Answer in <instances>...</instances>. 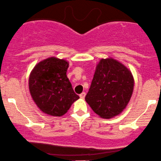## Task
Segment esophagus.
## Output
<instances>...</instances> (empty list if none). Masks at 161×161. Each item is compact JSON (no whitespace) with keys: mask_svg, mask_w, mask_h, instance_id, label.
Listing matches in <instances>:
<instances>
[{"mask_svg":"<svg viewBox=\"0 0 161 161\" xmlns=\"http://www.w3.org/2000/svg\"><path fill=\"white\" fill-rule=\"evenodd\" d=\"M85 96H86V93L85 92H83L82 93H80V97L81 99H84L85 98Z\"/></svg>","mask_w":161,"mask_h":161,"instance_id":"34e87169","label":"esophagus"}]
</instances>
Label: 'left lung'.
<instances>
[{"instance_id":"1","label":"left lung","mask_w":161,"mask_h":161,"mask_svg":"<svg viewBox=\"0 0 161 161\" xmlns=\"http://www.w3.org/2000/svg\"><path fill=\"white\" fill-rule=\"evenodd\" d=\"M133 88L134 78L125 66L113 58L101 59L85 100L101 118H113L125 109Z\"/></svg>"}]
</instances>
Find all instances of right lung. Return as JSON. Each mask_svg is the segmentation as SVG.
I'll list each match as a JSON object with an SVG mask.
<instances>
[{
	"mask_svg": "<svg viewBox=\"0 0 161 161\" xmlns=\"http://www.w3.org/2000/svg\"><path fill=\"white\" fill-rule=\"evenodd\" d=\"M68 68V61L51 57L38 63L30 74V94L46 114L61 116L79 99L67 77Z\"/></svg>",
	"mask_w": 161,
	"mask_h": 161,
	"instance_id": "obj_1",
	"label": "right lung"
}]
</instances>
